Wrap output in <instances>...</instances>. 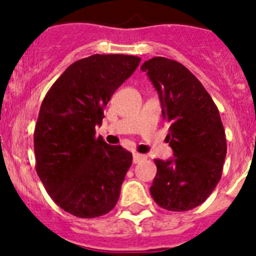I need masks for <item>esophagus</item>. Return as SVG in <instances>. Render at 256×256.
Segmentation results:
<instances>
[{"label":"esophagus","instance_id":"1","mask_svg":"<svg viewBox=\"0 0 256 256\" xmlns=\"http://www.w3.org/2000/svg\"><path fill=\"white\" fill-rule=\"evenodd\" d=\"M146 159H148V156L142 155V154H137V152L133 154V162H134V164H138V162H144Z\"/></svg>","mask_w":256,"mask_h":256}]
</instances>
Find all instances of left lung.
Wrapping results in <instances>:
<instances>
[{
  "mask_svg": "<svg viewBox=\"0 0 256 256\" xmlns=\"http://www.w3.org/2000/svg\"><path fill=\"white\" fill-rule=\"evenodd\" d=\"M141 70L159 94L173 150L170 159H155L151 196L170 212L191 210L209 198L222 177L227 142L220 115L200 80L177 61L158 56Z\"/></svg>",
  "mask_w": 256,
  "mask_h": 256,
  "instance_id": "obj_1",
  "label": "left lung"
}]
</instances>
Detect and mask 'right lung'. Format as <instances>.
I'll return each mask as SVG.
<instances>
[{
    "label": "right lung",
    "mask_w": 256,
    "mask_h": 256,
    "mask_svg": "<svg viewBox=\"0 0 256 256\" xmlns=\"http://www.w3.org/2000/svg\"><path fill=\"white\" fill-rule=\"evenodd\" d=\"M140 61L130 55H92L76 61L40 105L36 169L52 200L72 216L96 218L116 205L132 154L96 137L94 128Z\"/></svg>",
    "instance_id": "right-lung-1"
}]
</instances>
